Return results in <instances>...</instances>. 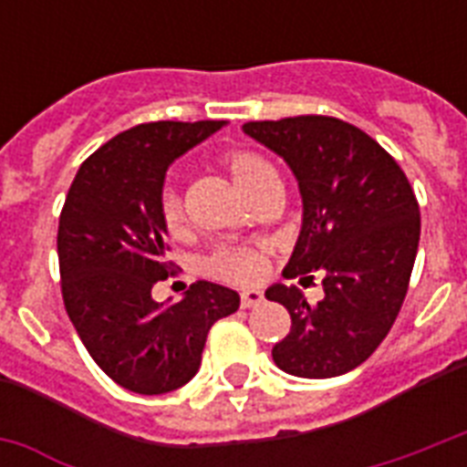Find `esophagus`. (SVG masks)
<instances>
[{
	"label": "esophagus",
	"instance_id": "34e87169",
	"mask_svg": "<svg viewBox=\"0 0 467 467\" xmlns=\"http://www.w3.org/2000/svg\"><path fill=\"white\" fill-rule=\"evenodd\" d=\"M262 300H264L262 291H242L240 306L242 307H254V306H259Z\"/></svg>",
	"mask_w": 467,
	"mask_h": 467
}]
</instances>
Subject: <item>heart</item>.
<instances>
[{
    "label": "heart",
    "instance_id": "obj_1",
    "mask_svg": "<svg viewBox=\"0 0 467 467\" xmlns=\"http://www.w3.org/2000/svg\"><path fill=\"white\" fill-rule=\"evenodd\" d=\"M223 167L233 179L242 196L249 198L262 183L276 179L274 167L252 150H227ZM160 220L169 234H182L186 227L182 196L174 189H164L160 196ZM208 274L220 281L237 285H254L269 274V249L264 244H242V247L215 249L205 262Z\"/></svg>",
    "mask_w": 467,
    "mask_h": 467
}]
</instances>
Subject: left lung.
I'll return each instance as SVG.
<instances>
[{
  "instance_id": "1",
  "label": "left lung",
  "mask_w": 467,
  "mask_h": 467,
  "mask_svg": "<svg viewBox=\"0 0 467 467\" xmlns=\"http://www.w3.org/2000/svg\"><path fill=\"white\" fill-rule=\"evenodd\" d=\"M242 130L298 179L303 227L284 274L325 276L319 303L296 285L266 291L291 312V332L271 348L274 363L298 378L344 376L398 319L420 247L417 196L398 161L347 120L296 116L249 120Z\"/></svg>"
}]
</instances>
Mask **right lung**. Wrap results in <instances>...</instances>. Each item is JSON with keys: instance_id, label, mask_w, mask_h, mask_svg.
Masks as SVG:
<instances>
[{"instance_id": "obj_1", "label": "right lung", "mask_w": 467, "mask_h": 467, "mask_svg": "<svg viewBox=\"0 0 467 467\" xmlns=\"http://www.w3.org/2000/svg\"><path fill=\"white\" fill-rule=\"evenodd\" d=\"M225 120H157L123 130L82 161L57 227L65 310L97 366L138 395L196 376L205 337L240 307L225 285L196 281L161 306L152 288L176 271L160 196L169 164Z\"/></svg>"}]
</instances>
